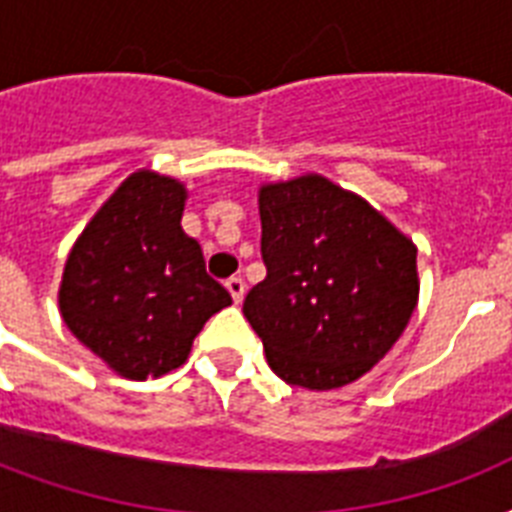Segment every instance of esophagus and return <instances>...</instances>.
I'll return each instance as SVG.
<instances>
[{"label":"esophagus","mask_w":512,"mask_h":512,"mask_svg":"<svg viewBox=\"0 0 512 512\" xmlns=\"http://www.w3.org/2000/svg\"><path fill=\"white\" fill-rule=\"evenodd\" d=\"M225 287H228V292H231L233 303H241V300H244V295H247V284H244V279H241V276H231V279L225 281Z\"/></svg>","instance_id":"1"}]
</instances>
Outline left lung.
I'll return each instance as SVG.
<instances>
[{"instance_id": "obj_1", "label": "left lung", "mask_w": 512, "mask_h": 512, "mask_svg": "<svg viewBox=\"0 0 512 512\" xmlns=\"http://www.w3.org/2000/svg\"><path fill=\"white\" fill-rule=\"evenodd\" d=\"M265 279L244 316L273 372L289 385L335 390L364 377L412 319L417 247L358 193L324 175L257 191Z\"/></svg>"}]
</instances>
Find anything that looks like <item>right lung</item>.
<instances>
[{"label":"right lung","mask_w":512,"mask_h":512,"mask_svg":"<svg viewBox=\"0 0 512 512\" xmlns=\"http://www.w3.org/2000/svg\"><path fill=\"white\" fill-rule=\"evenodd\" d=\"M188 191L175 177L132 172L84 225L58 289L74 337L127 380L185 364L193 337L231 295L183 231Z\"/></svg>","instance_id":"1"}]
</instances>
